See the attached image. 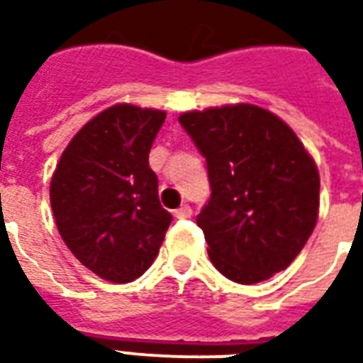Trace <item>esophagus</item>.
<instances>
[{
	"label": "esophagus",
	"mask_w": 363,
	"mask_h": 363,
	"mask_svg": "<svg viewBox=\"0 0 363 363\" xmlns=\"http://www.w3.org/2000/svg\"><path fill=\"white\" fill-rule=\"evenodd\" d=\"M190 216H192V208L189 204H182L179 210H174V218L177 220H186Z\"/></svg>",
	"instance_id": "esophagus-1"
}]
</instances>
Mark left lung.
<instances>
[{
	"label": "left lung",
	"instance_id": "obj_1",
	"mask_svg": "<svg viewBox=\"0 0 363 363\" xmlns=\"http://www.w3.org/2000/svg\"><path fill=\"white\" fill-rule=\"evenodd\" d=\"M206 159L210 200L198 213L213 267L237 284L291 264L319 213V171L294 130L255 104L184 112Z\"/></svg>",
	"mask_w": 363,
	"mask_h": 363
}]
</instances>
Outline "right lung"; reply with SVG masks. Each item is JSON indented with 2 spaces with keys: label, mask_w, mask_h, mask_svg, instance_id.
<instances>
[{
  "label": "right lung",
  "mask_w": 363,
  "mask_h": 363,
  "mask_svg": "<svg viewBox=\"0 0 363 363\" xmlns=\"http://www.w3.org/2000/svg\"><path fill=\"white\" fill-rule=\"evenodd\" d=\"M165 112L116 104L75 134L50 182L54 220L75 259L126 284L155 260L173 216L163 210L150 150Z\"/></svg>",
  "instance_id": "1"
}]
</instances>
